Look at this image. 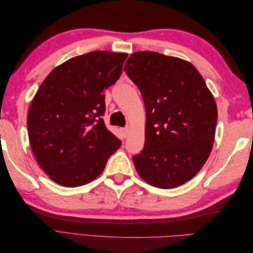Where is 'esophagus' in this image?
Returning <instances> with one entry per match:
<instances>
[{
  "mask_svg": "<svg viewBox=\"0 0 253 253\" xmlns=\"http://www.w3.org/2000/svg\"><path fill=\"white\" fill-rule=\"evenodd\" d=\"M121 132H122V135H124V137L126 138V137L127 136V134H128V127H124V128H121Z\"/></svg>",
  "mask_w": 253,
  "mask_h": 253,
  "instance_id": "1",
  "label": "esophagus"
}]
</instances>
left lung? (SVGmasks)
<instances>
[{
  "instance_id": "left-lung-1",
  "label": "left lung",
  "mask_w": 253,
  "mask_h": 253,
  "mask_svg": "<svg viewBox=\"0 0 253 253\" xmlns=\"http://www.w3.org/2000/svg\"><path fill=\"white\" fill-rule=\"evenodd\" d=\"M125 71L138 86L147 113L144 147L133 156L136 170L154 187H178L210 155L217 120L214 98L196 68L179 58L138 51Z\"/></svg>"
}]
</instances>
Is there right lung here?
Wrapping results in <instances>:
<instances>
[{"mask_svg":"<svg viewBox=\"0 0 253 253\" xmlns=\"http://www.w3.org/2000/svg\"><path fill=\"white\" fill-rule=\"evenodd\" d=\"M126 57L105 50L74 57L38 89L27 115L30 147L59 185L74 188L94 180L121 145L101 117L104 89L119 79Z\"/></svg>","mask_w":253,"mask_h":253,"instance_id":"add662e5","label":"right lung"}]
</instances>
